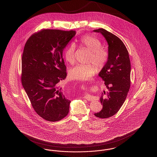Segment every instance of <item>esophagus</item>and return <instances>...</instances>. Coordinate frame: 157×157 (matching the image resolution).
<instances>
[{"label": "esophagus", "instance_id": "obj_1", "mask_svg": "<svg viewBox=\"0 0 157 157\" xmlns=\"http://www.w3.org/2000/svg\"><path fill=\"white\" fill-rule=\"evenodd\" d=\"M84 98H85V99H87V100L89 101H93V100H94V99H95V97H94V96H92V95H89V94L86 95L84 97Z\"/></svg>", "mask_w": 157, "mask_h": 157}]
</instances>
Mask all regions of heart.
<instances>
[{"label": "heart", "mask_w": 157, "mask_h": 157, "mask_svg": "<svg viewBox=\"0 0 157 157\" xmlns=\"http://www.w3.org/2000/svg\"><path fill=\"white\" fill-rule=\"evenodd\" d=\"M78 45L90 51L88 62H92L101 70L107 63L109 53L107 49L102 46L101 41L97 37L90 35H85L81 37ZM75 46L71 44L64 51V58L66 61L72 64L75 62ZM97 72V68L93 63H79L70 69L69 75L72 79L85 81L90 78Z\"/></svg>", "instance_id": "heart-1"}]
</instances>
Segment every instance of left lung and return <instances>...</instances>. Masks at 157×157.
<instances>
[{
	"mask_svg": "<svg viewBox=\"0 0 157 157\" xmlns=\"http://www.w3.org/2000/svg\"><path fill=\"white\" fill-rule=\"evenodd\" d=\"M94 32L104 36L109 53L107 63L99 73L108 91L102 93V109L94 115L108 118L118 112L126 99L131 85V62L127 48L119 37L102 28Z\"/></svg>",
	"mask_w": 157,
	"mask_h": 157,
	"instance_id": "1",
	"label": "left lung"
}]
</instances>
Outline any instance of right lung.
Masks as SVG:
<instances>
[{"label": "right lung", "instance_id": "add662e5", "mask_svg": "<svg viewBox=\"0 0 157 157\" xmlns=\"http://www.w3.org/2000/svg\"><path fill=\"white\" fill-rule=\"evenodd\" d=\"M75 30L42 29L30 36L22 58L21 81L35 112L44 120L55 122L65 118L71 101L59 83L67 76L63 49Z\"/></svg>", "mask_w": 157, "mask_h": 157}]
</instances>
